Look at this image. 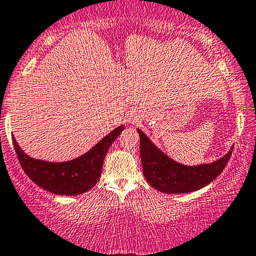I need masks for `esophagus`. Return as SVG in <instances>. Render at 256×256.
<instances>
[{
    "label": "esophagus",
    "instance_id": "34e87169",
    "mask_svg": "<svg viewBox=\"0 0 256 256\" xmlns=\"http://www.w3.org/2000/svg\"><path fill=\"white\" fill-rule=\"evenodd\" d=\"M128 122H132V124H137L139 122V117L136 114V113H131V114L128 116Z\"/></svg>",
    "mask_w": 256,
    "mask_h": 256
}]
</instances>
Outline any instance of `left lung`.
Segmentation results:
<instances>
[{
  "label": "left lung",
  "instance_id": "left-lung-1",
  "mask_svg": "<svg viewBox=\"0 0 256 256\" xmlns=\"http://www.w3.org/2000/svg\"><path fill=\"white\" fill-rule=\"evenodd\" d=\"M137 131L140 137L139 150L145 178L154 189L166 194L196 192L212 182L227 166L234 148H232L226 156L214 163L188 166L171 160L152 143L143 131L139 128Z\"/></svg>",
  "mask_w": 256,
  "mask_h": 256
}]
</instances>
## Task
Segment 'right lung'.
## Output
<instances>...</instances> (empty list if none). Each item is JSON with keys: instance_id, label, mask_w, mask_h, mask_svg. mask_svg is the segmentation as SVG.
I'll use <instances>...</instances> for the list:
<instances>
[{"instance_id": "1", "label": "right lung", "mask_w": 256, "mask_h": 256, "mask_svg": "<svg viewBox=\"0 0 256 256\" xmlns=\"http://www.w3.org/2000/svg\"><path fill=\"white\" fill-rule=\"evenodd\" d=\"M122 130V125L114 128L85 154L64 163L34 160L21 150L14 137L12 143L22 169L35 184L56 195L73 196L88 192L98 182L104 158Z\"/></svg>"}]
</instances>
